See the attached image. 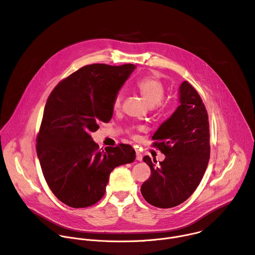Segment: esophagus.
<instances>
[{
    "mask_svg": "<svg viewBox=\"0 0 255 255\" xmlns=\"http://www.w3.org/2000/svg\"><path fill=\"white\" fill-rule=\"evenodd\" d=\"M142 158H143L142 154H141L139 151H136V159H137L138 161H141V160H142Z\"/></svg>",
    "mask_w": 255,
    "mask_h": 255,
    "instance_id": "obj_1",
    "label": "esophagus"
}]
</instances>
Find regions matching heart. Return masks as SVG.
<instances>
[{"label": "heart", "mask_w": 255, "mask_h": 255, "mask_svg": "<svg viewBox=\"0 0 255 255\" xmlns=\"http://www.w3.org/2000/svg\"><path fill=\"white\" fill-rule=\"evenodd\" d=\"M136 88L139 91L142 98L147 102L149 106H152L157 113H167L170 109L169 104L164 103L165 90L162 82L155 76H145L137 81ZM123 101V93L120 91L116 94L113 101L114 110H118Z\"/></svg>", "instance_id": "b5f03b06"}]
</instances>
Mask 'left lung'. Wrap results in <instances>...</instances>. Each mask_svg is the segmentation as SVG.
Here are the masks:
<instances>
[{
    "instance_id": "obj_1",
    "label": "left lung",
    "mask_w": 255,
    "mask_h": 255,
    "mask_svg": "<svg viewBox=\"0 0 255 255\" xmlns=\"http://www.w3.org/2000/svg\"><path fill=\"white\" fill-rule=\"evenodd\" d=\"M179 103L152 136V145L165 155L164 160L154 167L149 156L143 157L151 174L142 184L141 194L147 203L161 209L175 207L192 196L210 158L208 113L200 95L187 81L179 87Z\"/></svg>"
}]
</instances>
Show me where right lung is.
<instances>
[{"instance_id":"obj_1","label":"right lung","mask_w":255,"mask_h":255,"mask_svg":"<svg viewBox=\"0 0 255 255\" xmlns=\"http://www.w3.org/2000/svg\"><path fill=\"white\" fill-rule=\"evenodd\" d=\"M135 69L95 63L83 66L50 93L36 138V151L54 196L71 208L95 205L105 195L111 171L135 159L129 144L99 149L91 133L113 116V101Z\"/></svg>"}]
</instances>
